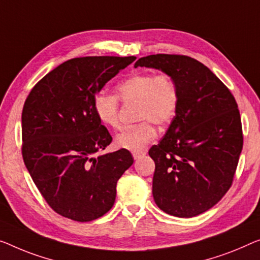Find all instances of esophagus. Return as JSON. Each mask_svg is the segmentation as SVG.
<instances>
[{"label": "esophagus", "instance_id": "obj_1", "mask_svg": "<svg viewBox=\"0 0 260 260\" xmlns=\"http://www.w3.org/2000/svg\"><path fill=\"white\" fill-rule=\"evenodd\" d=\"M132 154H133V157L137 160V158H140L141 156H143V155L146 154V152H140V150H137V152H133Z\"/></svg>", "mask_w": 260, "mask_h": 260}]
</instances>
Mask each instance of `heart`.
<instances>
[{
	"mask_svg": "<svg viewBox=\"0 0 260 260\" xmlns=\"http://www.w3.org/2000/svg\"><path fill=\"white\" fill-rule=\"evenodd\" d=\"M117 93L123 103L138 102L137 119L141 121L126 127L115 137L114 142L119 148L134 152L145 148L157 135L153 122L158 126L168 125L179 111L180 91L168 73L135 72L120 81ZM118 96L100 92L93 100L96 118L112 128L120 125Z\"/></svg>",
	"mask_w": 260,
	"mask_h": 260,
	"instance_id": "heart-1",
	"label": "heart"
}]
</instances>
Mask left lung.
<instances>
[{
    "instance_id": "left-lung-1",
    "label": "left lung",
    "mask_w": 260,
    "mask_h": 260,
    "mask_svg": "<svg viewBox=\"0 0 260 260\" xmlns=\"http://www.w3.org/2000/svg\"><path fill=\"white\" fill-rule=\"evenodd\" d=\"M138 67L168 73L180 91L176 117L148 152L155 162V203L182 218L203 214L234 181L243 148L237 103L229 88L191 57L158 53L140 58Z\"/></svg>"
}]
</instances>
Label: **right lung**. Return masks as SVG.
<instances>
[{"label":"right lung","mask_w":260,"mask_h":260,"mask_svg":"<svg viewBox=\"0 0 260 260\" xmlns=\"http://www.w3.org/2000/svg\"><path fill=\"white\" fill-rule=\"evenodd\" d=\"M137 57H79L35 85L22 112V155L57 214L90 222L113 207L117 182L133 165L127 149L94 156L112 142L93 108L95 94Z\"/></svg>","instance_id":"1"}]
</instances>
